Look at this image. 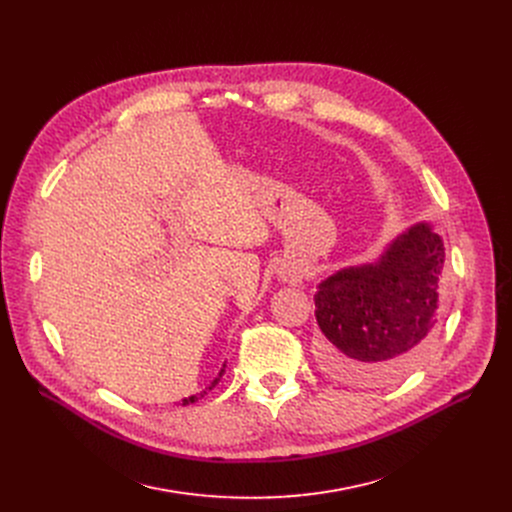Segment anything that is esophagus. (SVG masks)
I'll return each instance as SVG.
<instances>
[{
	"instance_id": "esophagus-1",
	"label": "esophagus",
	"mask_w": 512,
	"mask_h": 512,
	"mask_svg": "<svg viewBox=\"0 0 512 512\" xmlns=\"http://www.w3.org/2000/svg\"><path fill=\"white\" fill-rule=\"evenodd\" d=\"M277 275H280L282 282H288V284H298L302 280V271L294 263H284L280 269H277Z\"/></svg>"
}]
</instances>
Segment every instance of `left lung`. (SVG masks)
I'll return each instance as SVG.
<instances>
[{"label": "left lung", "instance_id": "8db88e82", "mask_svg": "<svg viewBox=\"0 0 512 512\" xmlns=\"http://www.w3.org/2000/svg\"><path fill=\"white\" fill-rule=\"evenodd\" d=\"M443 241L418 222L376 263L345 267L318 284V359L333 378L376 388L402 380L433 347Z\"/></svg>", "mask_w": 512, "mask_h": 512}]
</instances>
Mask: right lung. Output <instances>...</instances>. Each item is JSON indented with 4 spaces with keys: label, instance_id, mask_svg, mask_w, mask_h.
Returning <instances> with one entry per match:
<instances>
[{
    "label": "right lung",
    "instance_id": "1",
    "mask_svg": "<svg viewBox=\"0 0 512 512\" xmlns=\"http://www.w3.org/2000/svg\"><path fill=\"white\" fill-rule=\"evenodd\" d=\"M224 367H226V365H222V369L218 371V376L212 380V384H210L206 390H202L200 394H194V396H190V398H183V400H181V406H185V404H194L196 400L204 398V396H206V394H208V392H210V390H212V388H214V386L220 382V378H222V374H224Z\"/></svg>",
    "mask_w": 512,
    "mask_h": 512
}]
</instances>
